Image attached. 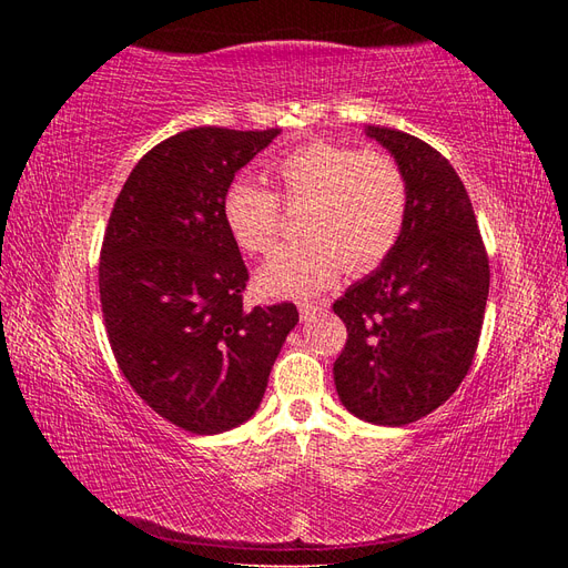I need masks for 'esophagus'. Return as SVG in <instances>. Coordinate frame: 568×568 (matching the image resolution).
Here are the masks:
<instances>
[{
	"instance_id": "34e87169",
	"label": "esophagus",
	"mask_w": 568,
	"mask_h": 568,
	"mask_svg": "<svg viewBox=\"0 0 568 568\" xmlns=\"http://www.w3.org/2000/svg\"><path fill=\"white\" fill-rule=\"evenodd\" d=\"M324 310H327V305L322 307V305H315V303H303V305H300V320L307 322V320H312L315 315H322Z\"/></svg>"
}]
</instances>
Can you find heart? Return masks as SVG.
Listing matches in <instances>:
<instances>
[{"instance_id": "obj_1", "label": "heart", "mask_w": 568, "mask_h": 568, "mask_svg": "<svg viewBox=\"0 0 568 568\" xmlns=\"http://www.w3.org/2000/svg\"><path fill=\"white\" fill-rule=\"evenodd\" d=\"M268 178L273 192L239 178L222 197L226 232L251 256L273 251L283 226L281 201L287 210L305 207V239L261 265L256 285L263 295L315 297L344 268L352 275L376 271L403 236L409 187L390 153L315 139L281 155Z\"/></svg>"}]
</instances>
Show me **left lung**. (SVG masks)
Masks as SVG:
<instances>
[{"instance_id": "left-lung-1", "label": "left lung", "mask_w": 568, "mask_h": 568, "mask_svg": "<svg viewBox=\"0 0 568 568\" xmlns=\"http://www.w3.org/2000/svg\"><path fill=\"white\" fill-rule=\"evenodd\" d=\"M400 163L409 210L395 251L334 303L346 344L334 385L348 413L403 427L444 405L474 364L490 285L488 253L452 163L417 136L368 126Z\"/></svg>"}]
</instances>
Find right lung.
<instances>
[{
    "label": "right lung",
    "mask_w": 568,
    "mask_h": 568,
    "mask_svg": "<svg viewBox=\"0 0 568 568\" xmlns=\"http://www.w3.org/2000/svg\"><path fill=\"white\" fill-rule=\"evenodd\" d=\"M281 129L197 126L161 141L119 192L100 251V303L119 368L153 413L220 434L261 405L300 315L244 307L248 271L224 190Z\"/></svg>",
    "instance_id": "obj_1"
}]
</instances>
